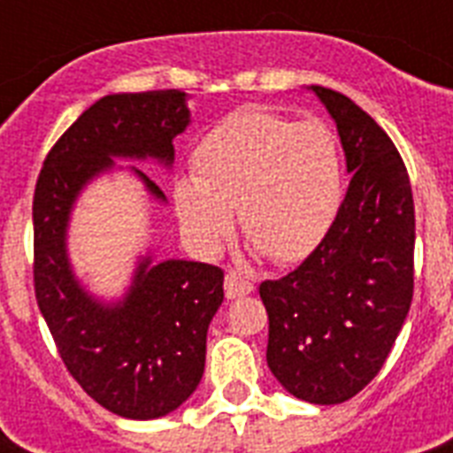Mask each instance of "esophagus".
I'll return each instance as SVG.
<instances>
[{
	"mask_svg": "<svg viewBox=\"0 0 453 453\" xmlns=\"http://www.w3.org/2000/svg\"><path fill=\"white\" fill-rule=\"evenodd\" d=\"M254 291V282H251V277L244 273V270L230 268L226 275V296L227 298H240L247 296Z\"/></svg>",
	"mask_w": 453,
	"mask_h": 453,
	"instance_id": "1",
	"label": "esophagus"
}]
</instances>
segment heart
Wrapping results in <instances>:
<instances>
[{
    "instance_id": "1",
    "label": "heart",
    "mask_w": 453,
    "mask_h": 453,
    "mask_svg": "<svg viewBox=\"0 0 453 453\" xmlns=\"http://www.w3.org/2000/svg\"><path fill=\"white\" fill-rule=\"evenodd\" d=\"M195 178L173 188L178 219L206 254L223 249L233 211L277 263L308 258L343 204V152L324 122H291L270 110H237L192 152Z\"/></svg>"
}]
</instances>
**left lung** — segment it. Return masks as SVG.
I'll return each instance as SVG.
<instances>
[{"mask_svg":"<svg viewBox=\"0 0 453 453\" xmlns=\"http://www.w3.org/2000/svg\"><path fill=\"white\" fill-rule=\"evenodd\" d=\"M336 122L352 173L324 242L261 284L270 372L310 404L350 400L380 372L414 296L416 219L407 166L386 131L334 88L310 87Z\"/></svg>","mask_w":453,"mask_h":453,"instance_id":"left-lung-1","label":"left lung"}]
</instances>
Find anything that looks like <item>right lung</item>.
Returning a JSON list of instances; mask_svg holds the SVG:
<instances>
[{
	"label": "right lung",
	"mask_w": 453,
	"mask_h": 453,
	"mask_svg": "<svg viewBox=\"0 0 453 453\" xmlns=\"http://www.w3.org/2000/svg\"><path fill=\"white\" fill-rule=\"evenodd\" d=\"M185 91L112 94L84 110L39 171L35 296L67 372L101 407L150 421L183 404L202 380L206 331L223 303V270L197 261L152 263L143 256L122 301L103 303L74 277L67 223L80 192L112 157L173 164V138L190 124ZM152 199L164 192L131 166Z\"/></svg>",
	"instance_id": "right-lung-1"
}]
</instances>
